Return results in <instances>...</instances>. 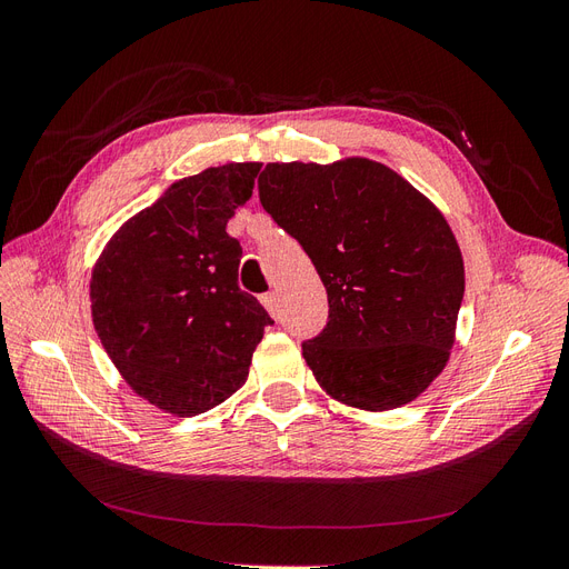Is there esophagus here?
<instances>
[{"mask_svg": "<svg viewBox=\"0 0 569 569\" xmlns=\"http://www.w3.org/2000/svg\"><path fill=\"white\" fill-rule=\"evenodd\" d=\"M261 303L266 306V311H268L272 318L278 316L280 303H278V295H274V291H268V295H263V297H261Z\"/></svg>", "mask_w": 569, "mask_h": 569, "instance_id": "obj_1", "label": "esophagus"}]
</instances>
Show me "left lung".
I'll return each mask as SVG.
<instances>
[{
  "mask_svg": "<svg viewBox=\"0 0 569 569\" xmlns=\"http://www.w3.org/2000/svg\"><path fill=\"white\" fill-rule=\"evenodd\" d=\"M258 197L311 258L330 320L303 358L335 401L410 403L449 363L465 291L443 213L385 163H268Z\"/></svg>",
  "mask_w": 569,
  "mask_h": 569,
  "instance_id": "8db88e82",
  "label": "left lung"
}]
</instances>
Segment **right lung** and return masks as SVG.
<instances>
[{
	"label": "right lung",
	"mask_w": 569,
	"mask_h": 569,
	"mask_svg": "<svg viewBox=\"0 0 569 569\" xmlns=\"http://www.w3.org/2000/svg\"><path fill=\"white\" fill-rule=\"evenodd\" d=\"M261 163H226L170 184L128 218L92 268V322L144 401L192 418L247 382L270 316L239 289L242 247L226 232Z\"/></svg>",
	"instance_id": "right-lung-1"
}]
</instances>
